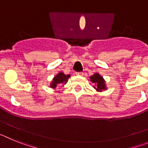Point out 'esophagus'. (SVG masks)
<instances>
[{
	"instance_id": "1",
	"label": "esophagus",
	"mask_w": 148,
	"mask_h": 148,
	"mask_svg": "<svg viewBox=\"0 0 148 148\" xmlns=\"http://www.w3.org/2000/svg\"><path fill=\"white\" fill-rule=\"evenodd\" d=\"M76 75H84V73H82V72H77Z\"/></svg>"
}]
</instances>
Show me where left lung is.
Returning <instances> with one entry per match:
<instances>
[{
	"instance_id": "1",
	"label": "left lung",
	"mask_w": 148,
	"mask_h": 148,
	"mask_svg": "<svg viewBox=\"0 0 148 148\" xmlns=\"http://www.w3.org/2000/svg\"><path fill=\"white\" fill-rule=\"evenodd\" d=\"M90 80L92 83L95 84V87H94V88L97 91L101 92L102 90H106L105 82H104V78L101 76L99 73H95L94 75H91L90 76Z\"/></svg>"
}]
</instances>
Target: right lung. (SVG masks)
<instances>
[{
  "instance_id": "right-lung-1",
  "label": "right lung",
  "mask_w": 148,
  "mask_h": 148,
  "mask_svg": "<svg viewBox=\"0 0 148 148\" xmlns=\"http://www.w3.org/2000/svg\"><path fill=\"white\" fill-rule=\"evenodd\" d=\"M70 77V75H65L64 73H59L58 75H56L53 78V82L51 83L50 87L52 88H56L57 87V84H65L67 82L68 79Z\"/></svg>"
}]
</instances>
